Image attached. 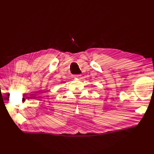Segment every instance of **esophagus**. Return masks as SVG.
<instances>
[{
  "label": "esophagus",
  "instance_id": "34e87169",
  "mask_svg": "<svg viewBox=\"0 0 154 154\" xmlns=\"http://www.w3.org/2000/svg\"><path fill=\"white\" fill-rule=\"evenodd\" d=\"M81 75H75V76H73V77L75 78V79H81Z\"/></svg>",
  "mask_w": 154,
  "mask_h": 154
}]
</instances>
